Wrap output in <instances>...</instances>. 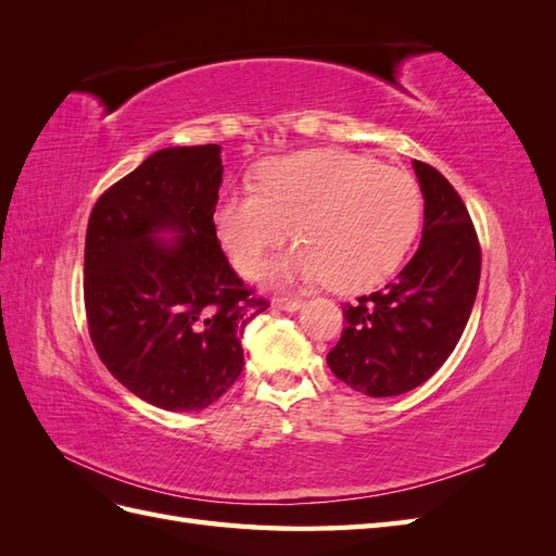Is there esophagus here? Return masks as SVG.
Returning <instances> with one entry per match:
<instances>
[{"label":"esophagus","mask_w":556,"mask_h":556,"mask_svg":"<svg viewBox=\"0 0 556 556\" xmlns=\"http://www.w3.org/2000/svg\"><path fill=\"white\" fill-rule=\"evenodd\" d=\"M301 304H304V299H299V296H276L274 299V306L282 308V311H296V308H301Z\"/></svg>","instance_id":"1"}]
</instances>
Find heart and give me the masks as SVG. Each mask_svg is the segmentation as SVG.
<instances>
[{"instance_id":"heart-1","label":"heart","mask_w":556,"mask_h":556,"mask_svg":"<svg viewBox=\"0 0 556 556\" xmlns=\"http://www.w3.org/2000/svg\"><path fill=\"white\" fill-rule=\"evenodd\" d=\"M422 215L417 182L348 150H304L268 160L260 192L233 194L213 215L217 241L245 276L268 252L304 239L280 264L282 276L327 278L339 292L371 288L406 257Z\"/></svg>"}]
</instances>
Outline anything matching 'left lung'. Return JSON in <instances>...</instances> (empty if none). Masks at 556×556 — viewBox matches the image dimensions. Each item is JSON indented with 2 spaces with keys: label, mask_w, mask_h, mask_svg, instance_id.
<instances>
[{
  "label": "left lung",
  "mask_w": 556,
  "mask_h": 556,
  "mask_svg": "<svg viewBox=\"0 0 556 556\" xmlns=\"http://www.w3.org/2000/svg\"><path fill=\"white\" fill-rule=\"evenodd\" d=\"M425 231L413 260L384 290L343 306L331 374L368 396H396L427 382L457 348L476 304L482 250L459 192L415 160Z\"/></svg>",
  "instance_id": "8db88e82"
}]
</instances>
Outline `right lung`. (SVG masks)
Masks as SVG:
<instances>
[{"mask_svg": "<svg viewBox=\"0 0 556 556\" xmlns=\"http://www.w3.org/2000/svg\"><path fill=\"white\" fill-rule=\"evenodd\" d=\"M220 146L164 148L97 199L83 299L111 376L164 410H201L243 371V327L268 301L233 271L213 213ZM162 228L181 233L172 244Z\"/></svg>", "mask_w": 556, "mask_h": 556, "instance_id": "add662e5", "label": "right lung"}]
</instances>
